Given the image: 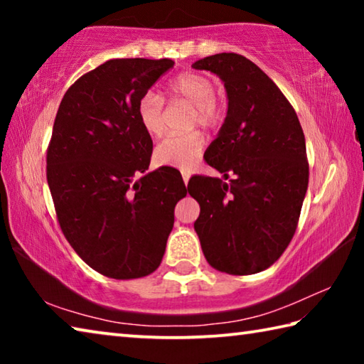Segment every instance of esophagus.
Listing matches in <instances>:
<instances>
[{"mask_svg": "<svg viewBox=\"0 0 364 364\" xmlns=\"http://www.w3.org/2000/svg\"><path fill=\"white\" fill-rule=\"evenodd\" d=\"M181 176H183V181H184V184H188V183H189V178H191V173H189V171H181Z\"/></svg>", "mask_w": 364, "mask_h": 364, "instance_id": "obj_1", "label": "esophagus"}]
</instances>
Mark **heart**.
I'll return each mask as SVG.
<instances>
[{
  "label": "heart",
  "mask_w": 364,
  "mask_h": 364,
  "mask_svg": "<svg viewBox=\"0 0 364 364\" xmlns=\"http://www.w3.org/2000/svg\"><path fill=\"white\" fill-rule=\"evenodd\" d=\"M215 85L208 77L196 72H184L167 85V100L183 101L193 106V123L210 128L217 125L223 115V104L213 95ZM139 125L152 138L165 132V107L162 97L156 93H144L136 106ZM204 151V138L199 133L173 134L165 138L154 149V164L157 167L189 170L200 159Z\"/></svg>",
  "instance_id": "heart-1"
}]
</instances>
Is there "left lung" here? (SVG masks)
<instances>
[{
  "instance_id": "8db88e82",
  "label": "left lung",
  "mask_w": 364,
  "mask_h": 364,
  "mask_svg": "<svg viewBox=\"0 0 364 364\" xmlns=\"http://www.w3.org/2000/svg\"><path fill=\"white\" fill-rule=\"evenodd\" d=\"M225 83L226 119L204 159L223 175L194 176L199 202L194 230L215 269L254 274L291 242L308 188L304 130L291 102L247 58L220 53L193 64Z\"/></svg>"
}]
</instances>
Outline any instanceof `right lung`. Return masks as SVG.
<instances>
[{
	"label": "right lung",
	"instance_id": "obj_1",
	"mask_svg": "<svg viewBox=\"0 0 364 364\" xmlns=\"http://www.w3.org/2000/svg\"><path fill=\"white\" fill-rule=\"evenodd\" d=\"M171 59H110L73 83L58 110L46 178L73 250L107 278L134 279L159 268L186 196L180 171L147 173L152 139L139 125L141 96Z\"/></svg>",
	"mask_w": 364,
	"mask_h": 364
}]
</instances>
